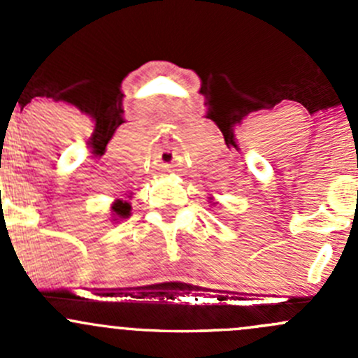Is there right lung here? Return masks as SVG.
Wrapping results in <instances>:
<instances>
[{"instance_id":"obj_1","label":"right lung","mask_w":358,"mask_h":358,"mask_svg":"<svg viewBox=\"0 0 358 358\" xmlns=\"http://www.w3.org/2000/svg\"><path fill=\"white\" fill-rule=\"evenodd\" d=\"M112 211H114V216H117V218H128L131 206H129L128 201L117 199L112 204Z\"/></svg>"}]
</instances>
